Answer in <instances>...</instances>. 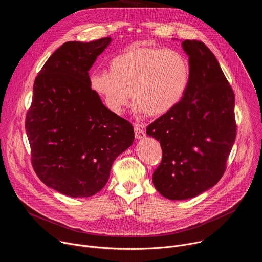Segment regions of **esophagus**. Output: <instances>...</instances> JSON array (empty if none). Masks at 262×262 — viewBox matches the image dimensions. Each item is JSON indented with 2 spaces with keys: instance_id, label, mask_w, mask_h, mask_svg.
<instances>
[{
  "instance_id": "34e87169",
  "label": "esophagus",
  "mask_w": 262,
  "mask_h": 262,
  "mask_svg": "<svg viewBox=\"0 0 262 262\" xmlns=\"http://www.w3.org/2000/svg\"><path fill=\"white\" fill-rule=\"evenodd\" d=\"M135 137L137 139H143L145 137V132L140 127V125H135Z\"/></svg>"
}]
</instances>
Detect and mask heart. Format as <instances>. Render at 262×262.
<instances>
[{"instance_id":"obj_1","label":"heart","mask_w":262,"mask_h":262,"mask_svg":"<svg viewBox=\"0 0 262 262\" xmlns=\"http://www.w3.org/2000/svg\"><path fill=\"white\" fill-rule=\"evenodd\" d=\"M108 69L94 71L89 84L117 114L128 102L129 92L136 113H168L182 99L191 77L189 61L182 53L158 47H129L111 59Z\"/></svg>"}]
</instances>
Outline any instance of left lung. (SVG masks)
Listing matches in <instances>:
<instances>
[{
	"instance_id": "8db88e82",
	"label": "left lung",
	"mask_w": 262,
	"mask_h": 262,
	"mask_svg": "<svg viewBox=\"0 0 262 262\" xmlns=\"http://www.w3.org/2000/svg\"><path fill=\"white\" fill-rule=\"evenodd\" d=\"M191 77L180 102L146 127L161 143L156 189L170 200L198 196L226 170L236 138L234 92L211 51L199 40H184Z\"/></svg>"
}]
</instances>
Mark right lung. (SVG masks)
Returning a JSON list of instances; mask_svg holds the SVG:
<instances>
[{"label": "right lung", "mask_w": 262, "mask_h": 262, "mask_svg": "<svg viewBox=\"0 0 262 262\" xmlns=\"http://www.w3.org/2000/svg\"><path fill=\"white\" fill-rule=\"evenodd\" d=\"M110 42H65L33 85L25 122L31 163L45 184L70 197L98 193L135 139L133 125L105 107L89 84L88 71Z\"/></svg>", "instance_id": "1"}]
</instances>
